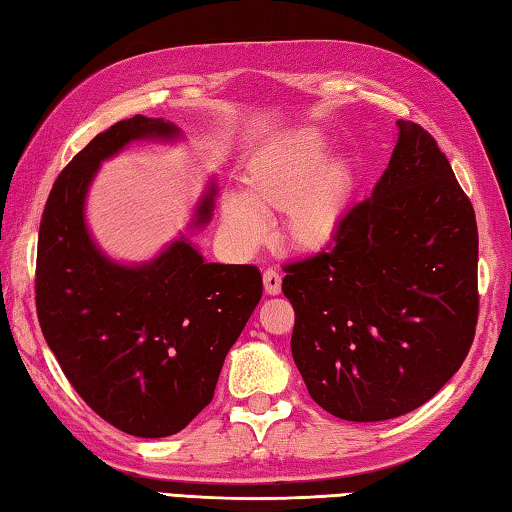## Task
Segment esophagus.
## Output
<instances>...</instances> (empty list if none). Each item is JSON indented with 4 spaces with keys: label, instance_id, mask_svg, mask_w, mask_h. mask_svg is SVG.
Wrapping results in <instances>:
<instances>
[{
    "label": "esophagus",
    "instance_id": "obj_1",
    "mask_svg": "<svg viewBox=\"0 0 512 512\" xmlns=\"http://www.w3.org/2000/svg\"><path fill=\"white\" fill-rule=\"evenodd\" d=\"M264 291L268 296H277V293L282 291V275L273 271V268L264 271Z\"/></svg>",
    "mask_w": 512,
    "mask_h": 512
}]
</instances>
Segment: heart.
Returning a JSON list of instances; mask_svg holds the SVG:
<instances>
[{"label":"heart","mask_w":512,"mask_h":512,"mask_svg":"<svg viewBox=\"0 0 512 512\" xmlns=\"http://www.w3.org/2000/svg\"><path fill=\"white\" fill-rule=\"evenodd\" d=\"M329 158V142L314 128L284 133L264 144L244 173V194L221 196L228 244L253 253L268 237L264 212H284L282 235L293 248L316 253L332 246L354 196L350 162Z\"/></svg>","instance_id":"1"}]
</instances>
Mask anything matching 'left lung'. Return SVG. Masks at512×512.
I'll list each match as a JSON object with an SVG mask.
<instances>
[{
  "label": "left lung",
  "mask_w": 512,
  "mask_h": 512,
  "mask_svg": "<svg viewBox=\"0 0 512 512\" xmlns=\"http://www.w3.org/2000/svg\"><path fill=\"white\" fill-rule=\"evenodd\" d=\"M372 196L325 253L284 266L293 361L318 406L379 422L418 409L461 368L479 318L474 207L413 121Z\"/></svg>",
  "instance_id": "1"
}]
</instances>
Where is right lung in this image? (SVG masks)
Masks as SVG:
<instances>
[{
    "instance_id": "add662e5",
    "label": "right lung",
    "mask_w": 512,
    "mask_h": 512,
    "mask_svg": "<svg viewBox=\"0 0 512 512\" xmlns=\"http://www.w3.org/2000/svg\"><path fill=\"white\" fill-rule=\"evenodd\" d=\"M178 128L135 115L117 121L60 171L38 235L36 309L69 384L119 431L164 438L212 402L225 354L262 298L253 264H207L183 237L140 266L94 246L85 194L101 160L133 140H173ZM214 189L198 205L212 216Z\"/></svg>"
}]
</instances>
